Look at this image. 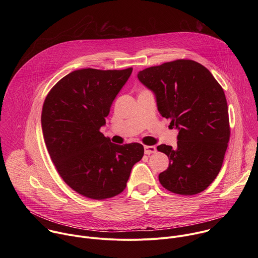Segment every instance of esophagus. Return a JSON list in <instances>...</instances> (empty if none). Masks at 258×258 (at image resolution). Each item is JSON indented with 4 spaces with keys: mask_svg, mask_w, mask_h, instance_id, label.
<instances>
[{
    "mask_svg": "<svg viewBox=\"0 0 258 258\" xmlns=\"http://www.w3.org/2000/svg\"><path fill=\"white\" fill-rule=\"evenodd\" d=\"M144 151L146 155H151L153 153H156V147L155 146H145L144 147Z\"/></svg>",
    "mask_w": 258,
    "mask_h": 258,
    "instance_id": "esophagus-1",
    "label": "esophagus"
}]
</instances>
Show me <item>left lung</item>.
<instances>
[{
  "label": "left lung",
  "instance_id": "1",
  "mask_svg": "<svg viewBox=\"0 0 258 258\" xmlns=\"http://www.w3.org/2000/svg\"><path fill=\"white\" fill-rule=\"evenodd\" d=\"M138 79L156 96L160 114L178 130L177 147L161 144L169 165L159 174L168 191L195 195L204 191L222 168L231 127L225 92L200 63L178 59L151 66Z\"/></svg>",
  "mask_w": 258,
  "mask_h": 258
}]
</instances>
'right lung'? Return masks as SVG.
Listing matches in <instances>:
<instances>
[{
	"mask_svg": "<svg viewBox=\"0 0 258 258\" xmlns=\"http://www.w3.org/2000/svg\"><path fill=\"white\" fill-rule=\"evenodd\" d=\"M132 71V67L75 70L45 99L42 128L51 160L67 185L87 198L120 194L134 164L144 155L143 145H116L100 132Z\"/></svg>",
	"mask_w": 258,
	"mask_h": 258,
	"instance_id": "obj_1",
	"label": "right lung"
}]
</instances>
